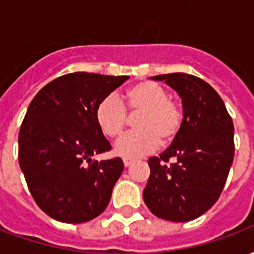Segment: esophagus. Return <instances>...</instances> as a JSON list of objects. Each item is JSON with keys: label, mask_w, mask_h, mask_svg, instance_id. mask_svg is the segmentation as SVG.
<instances>
[{"label": "esophagus", "mask_w": 254, "mask_h": 254, "mask_svg": "<svg viewBox=\"0 0 254 254\" xmlns=\"http://www.w3.org/2000/svg\"><path fill=\"white\" fill-rule=\"evenodd\" d=\"M133 162H134L133 159H129V158H124V165H125V167H129V166L132 165Z\"/></svg>", "instance_id": "34e87169"}]
</instances>
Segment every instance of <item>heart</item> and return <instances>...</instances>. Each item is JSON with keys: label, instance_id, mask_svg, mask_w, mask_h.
I'll return each instance as SVG.
<instances>
[{"label": "heart", "instance_id": "obj_1", "mask_svg": "<svg viewBox=\"0 0 254 254\" xmlns=\"http://www.w3.org/2000/svg\"><path fill=\"white\" fill-rule=\"evenodd\" d=\"M127 110L130 114H138L136 127L118 140L116 154L124 158H137L152 152L159 144L171 143L180 133L184 121L181 106L169 99V94L162 85L152 81H140L125 92L124 103L114 94L100 100L95 118L100 130L107 137H120L127 127Z\"/></svg>", "mask_w": 254, "mask_h": 254}]
</instances>
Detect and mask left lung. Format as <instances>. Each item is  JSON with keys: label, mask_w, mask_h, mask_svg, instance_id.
<instances>
[{"label": "left lung", "mask_w": 254, "mask_h": 254, "mask_svg": "<svg viewBox=\"0 0 254 254\" xmlns=\"http://www.w3.org/2000/svg\"><path fill=\"white\" fill-rule=\"evenodd\" d=\"M180 95L184 121L180 133L151 169L144 202L155 216L189 222L201 216L223 190L234 159V125L218 92L187 73L154 76Z\"/></svg>", "instance_id": "left-lung-1"}]
</instances>
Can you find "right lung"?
<instances>
[{"mask_svg": "<svg viewBox=\"0 0 254 254\" xmlns=\"http://www.w3.org/2000/svg\"><path fill=\"white\" fill-rule=\"evenodd\" d=\"M129 76L76 72L46 84L28 106L19 132V163L42 211L64 223L92 220L109 205L124 171L95 118L100 100Z\"/></svg>", "mask_w": 254, "mask_h": 254, "instance_id": "obj_1", "label": "right lung"}]
</instances>
